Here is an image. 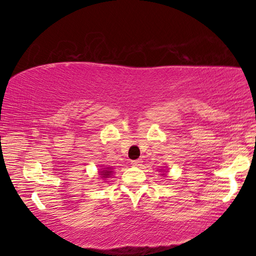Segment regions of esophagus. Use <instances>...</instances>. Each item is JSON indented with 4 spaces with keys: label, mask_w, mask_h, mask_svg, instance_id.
Here are the masks:
<instances>
[{
    "label": "esophagus",
    "mask_w": 256,
    "mask_h": 256,
    "mask_svg": "<svg viewBox=\"0 0 256 256\" xmlns=\"http://www.w3.org/2000/svg\"><path fill=\"white\" fill-rule=\"evenodd\" d=\"M131 164H133V166H141L142 164V159H136V160H133V162H131Z\"/></svg>",
    "instance_id": "esophagus-1"
}]
</instances>
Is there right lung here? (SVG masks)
<instances>
[{
	"mask_svg": "<svg viewBox=\"0 0 256 256\" xmlns=\"http://www.w3.org/2000/svg\"><path fill=\"white\" fill-rule=\"evenodd\" d=\"M100 172V174H99V175L102 176V178H107V177H110V175L112 174L110 167L104 168L102 172Z\"/></svg>",
	"mask_w": 256,
	"mask_h": 256,
	"instance_id": "obj_1",
	"label": "right lung"
}]
</instances>
